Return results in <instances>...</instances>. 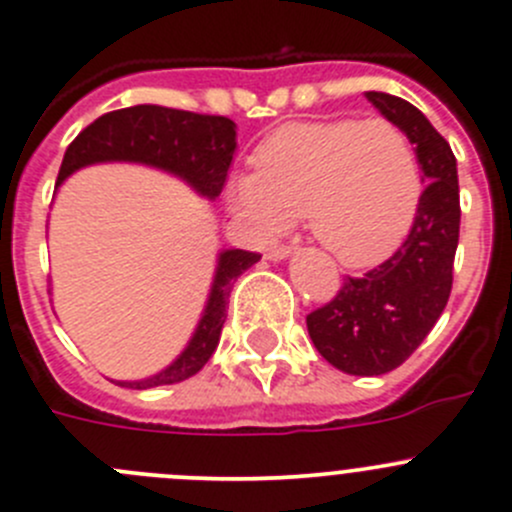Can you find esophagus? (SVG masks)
<instances>
[{
	"instance_id": "esophagus-1",
	"label": "esophagus",
	"mask_w": 512,
	"mask_h": 512,
	"mask_svg": "<svg viewBox=\"0 0 512 512\" xmlns=\"http://www.w3.org/2000/svg\"><path fill=\"white\" fill-rule=\"evenodd\" d=\"M293 255V247H270V250H267V260H272V262H280V260H288V257Z\"/></svg>"
}]
</instances>
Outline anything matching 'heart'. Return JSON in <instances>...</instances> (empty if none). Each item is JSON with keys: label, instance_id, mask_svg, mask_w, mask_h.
<instances>
[{"label": "heart", "instance_id": "b5f03b06", "mask_svg": "<svg viewBox=\"0 0 512 512\" xmlns=\"http://www.w3.org/2000/svg\"><path fill=\"white\" fill-rule=\"evenodd\" d=\"M422 204V169L412 138L396 123H290L255 151V171L229 181L227 209L255 240L305 217L323 250L346 267L386 260L407 237Z\"/></svg>", "mask_w": 512, "mask_h": 512}]
</instances>
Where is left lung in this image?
Instances as JSON below:
<instances>
[{"instance_id": "8db88e82", "label": "left lung", "mask_w": 512, "mask_h": 512, "mask_svg": "<svg viewBox=\"0 0 512 512\" xmlns=\"http://www.w3.org/2000/svg\"><path fill=\"white\" fill-rule=\"evenodd\" d=\"M366 98L412 138L424 191L404 245L364 278H346L331 303L305 318L318 353L351 376L389 374L417 351L450 300L460 240V184L450 143L404 98L376 90Z\"/></svg>"}]
</instances>
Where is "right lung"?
Returning a JSON list of instances; mask_svg holds the SVG:
<instances>
[{
	"mask_svg": "<svg viewBox=\"0 0 512 512\" xmlns=\"http://www.w3.org/2000/svg\"><path fill=\"white\" fill-rule=\"evenodd\" d=\"M234 151H237V123L229 118L199 116V113L151 103L131 105L123 111L100 116L70 143L57 174V186L65 184V179L85 166L141 164L176 176L197 191L199 197L214 202L222 194ZM255 262H260V255L255 252L219 250L207 303L184 351L169 366L146 379H111L113 384L126 389H154V386L179 384L202 371L219 346L234 280Z\"/></svg>",
	"mask_w": 512,
	"mask_h": 512,
	"instance_id": "obj_1",
	"label": "right lung"
}]
</instances>
